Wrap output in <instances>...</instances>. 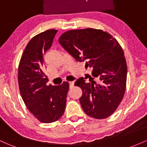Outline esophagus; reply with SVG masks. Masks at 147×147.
Returning a JSON list of instances; mask_svg holds the SVG:
<instances>
[{
    "instance_id": "obj_1",
    "label": "esophagus",
    "mask_w": 147,
    "mask_h": 147,
    "mask_svg": "<svg viewBox=\"0 0 147 147\" xmlns=\"http://www.w3.org/2000/svg\"><path fill=\"white\" fill-rule=\"evenodd\" d=\"M74 82H69V88H72V87H73V86H74Z\"/></svg>"
}]
</instances>
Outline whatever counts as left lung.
I'll return each instance as SVG.
<instances>
[{"label":"left lung","instance_id":"8db88e82","mask_svg":"<svg viewBox=\"0 0 147 147\" xmlns=\"http://www.w3.org/2000/svg\"><path fill=\"white\" fill-rule=\"evenodd\" d=\"M61 46L76 61L85 62L92 75L79 78L75 83L82 94L83 111L95 119L112 115L121 103L126 89L127 63L121 46L109 32L86 28L64 32L58 39Z\"/></svg>","mask_w":147,"mask_h":147}]
</instances>
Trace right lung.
<instances>
[{
    "label": "right lung",
    "instance_id": "add662e5",
    "mask_svg": "<svg viewBox=\"0 0 147 147\" xmlns=\"http://www.w3.org/2000/svg\"><path fill=\"white\" fill-rule=\"evenodd\" d=\"M58 30L49 29L29 41L18 67L21 96L29 112L41 123H51L61 118L65 109L69 83L47 85L44 72V55L51 48Z\"/></svg>",
    "mask_w": 147,
    "mask_h": 147
}]
</instances>
